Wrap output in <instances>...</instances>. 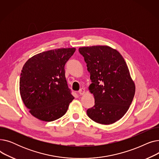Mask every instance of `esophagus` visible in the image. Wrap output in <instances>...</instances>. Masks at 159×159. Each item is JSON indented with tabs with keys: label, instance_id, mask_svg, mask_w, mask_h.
<instances>
[{
	"label": "esophagus",
	"instance_id": "34e87169",
	"mask_svg": "<svg viewBox=\"0 0 159 159\" xmlns=\"http://www.w3.org/2000/svg\"><path fill=\"white\" fill-rule=\"evenodd\" d=\"M78 93L80 95H82L85 93V89L84 88H81L80 89V90L78 91Z\"/></svg>",
	"mask_w": 159,
	"mask_h": 159
}]
</instances>
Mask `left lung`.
<instances>
[{
  "label": "left lung",
  "instance_id": "left-lung-1",
  "mask_svg": "<svg viewBox=\"0 0 159 159\" xmlns=\"http://www.w3.org/2000/svg\"><path fill=\"white\" fill-rule=\"evenodd\" d=\"M79 51L87 64L91 80L89 89L95 98L87 115L97 123L113 124L127 112L135 95L128 66L120 53L109 46L82 47Z\"/></svg>",
  "mask_w": 159,
  "mask_h": 159
}]
</instances>
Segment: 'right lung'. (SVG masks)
Returning <instances> with one entry per match:
<instances>
[{"label":"right lung","mask_w":159,"mask_h":159,"mask_svg":"<svg viewBox=\"0 0 159 159\" xmlns=\"http://www.w3.org/2000/svg\"><path fill=\"white\" fill-rule=\"evenodd\" d=\"M75 48L49 50L30 58L20 77L24 105L37 119L50 122L61 118L74 97L65 77L64 66Z\"/></svg>","instance_id":"obj_1"}]
</instances>
